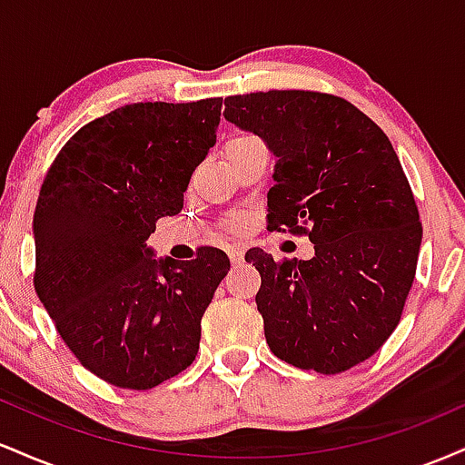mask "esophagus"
Masks as SVG:
<instances>
[{"instance_id": "34e87169", "label": "esophagus", "mask_w": 465, "mask_h": 465, "mask_svg": "<svg viewBox=\"0 0 465 465\" xmlns=\"http://www.w3.org/2000/svg\"><path fill=\"white\" fill-rule=\"evenodd\" d=\"M229 260H232V264H242V251L240 249H229Z\"/></svg>"}]
</instances>
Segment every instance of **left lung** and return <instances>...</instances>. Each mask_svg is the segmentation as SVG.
I'll use <instances>...</instances> for the list:
<instances>
[{
	"instance_id": "obj_1",
	"label": "left lung",
	"mask_w": 465,
	"mask_h": 465,
	"mask_svg": "<svg viewBox=\"0 0 465 465\" xmlns=\"http://www.w3.org/2000/svg\"><path fill=\"white\" fill-rule=\"evenodd\" d=\"M225 120L273 153L269 229L314 244L311 260L244 255L262 277L255 303L271 351L319 373L367 361L396 330L421 244L391 142L348 100L317 92L232 95Z\"/></svg>"
}]
</instances>
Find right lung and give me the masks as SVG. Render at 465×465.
Masks as SVG:
<instances>
[{
	"label": "right lung",
	"instance_id": "1",
	"mask_svg": "<svg viewBox=\"0 0 465 465\" xmlns=\"http://www.w3.org/2000/svg\"><path fill=\"white\" fill-rule=\"evenodd\" d=\"M221 98L124 104L84 124L36 201L35 291L80 365L122 389L188 370L201 319L229 271L225 251L154 258V223L179 214L216 143Z\"/></svg>",
	"mask_w": 465,
	"mask_h": 465
}]
</instances>
